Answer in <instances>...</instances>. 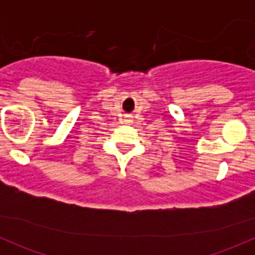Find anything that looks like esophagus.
I'll list each match as a JSON object with an SVG mask.
<instances>
[{
    "mask_svg": "<svg viewBox=\"0 0 255 255\" xmlns=\"http://www.w3.org/2000/svg\"><path fill=\"white\" fill-rule=\"evenodd\" d=\"M127 118H128V120H127V121H129V117H127Z\"/></svg>",
    "mask_w": 255,
    "mask_h": 255,
    "instance_id": "34e87169",
    "label": "esophagus"
}]
</instances>
